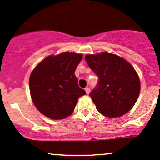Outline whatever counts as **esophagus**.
Instances as JSON below:
<instances>
[{
    "instance_id": "obj_1",
    "label": "esophagus",
    "mask_w": 160,
    "mask_h": 160,
    "mask_svg": "<svg viewBox=\"0 0 160 160\" xmlns=\"http://www.w3.org/2000/svg\"><path fill=\"white\" fill-rule=\"evenodd\" d=\"M85 91H86V94H89V92H90V89H89V87H86V89H85Z\"/></svg>"
}]
</instances>
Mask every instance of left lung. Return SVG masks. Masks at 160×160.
Wrapping results in <instances>:
<instances>
[{"label":"left lung","instance_id":"8db88e82","mask_svg":"<svg viewBox=\"0 0 160 160\" xmlns=\"http://www.w3.org/2000/svg\"><path fill=\"white\" fill-rule=\"evenodd\" d=\"M98 76V86L89 94L97 110L108 118L122 116L136 104L141 90L139 76L127 60L103 52L85 56Z\"/></svg>","mask_w":160,"mask_h":160}]
</instances>
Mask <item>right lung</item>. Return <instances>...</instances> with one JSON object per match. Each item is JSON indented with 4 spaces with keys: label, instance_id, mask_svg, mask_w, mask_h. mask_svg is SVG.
Segmentation results:
<instances>
[{
    "label": "right lung",
    "instance_id": "obj_1",
    "mask_svg": "<svg viewBox=\"0 0 160 160\" xmlns=\"http://www.w3.org/2000/svg\"><path fill=\"white\" fill-rule=\"evenodd\" d=\"M82 54L63 52L50 55L33 68L29 79L32 101L45 116L63 119L74 112L86 91L78 85L74 71Z\"/></svg>",
    "mask_w": 160,
    "mask_h": 160
}]
</instances>
